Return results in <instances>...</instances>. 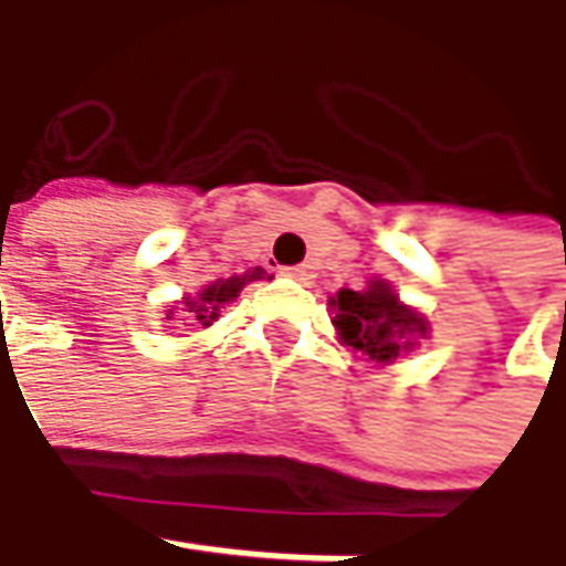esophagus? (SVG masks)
Returning <instances> with one entry per match:
<instances>
[{"mask_svg": "<svg viewBox=\"0 0 566 566\" xmlns=\"http://www.w3.org/2000/svg\"><path fill=\"white\" fill-rule=\"evenodd\" d=\"M286 276H293V280H302V283H308L312 280V268L308 264H295V268H283Z\"/></svg>", "mask_w": 566, "mask_h": 566, "instance_id": "1", "label": "esophagus"}]
</instances>
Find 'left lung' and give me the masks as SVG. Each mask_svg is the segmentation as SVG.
<instances>
[{
	"label": "left lung",
	"mask_w": 566,
	"mask_h": 566,
	"mask_svg": "<svg viewBox=\"0 0 566 566\" xmlns=\"http://www.w3.org/2000/svg\"><path fill=\"white\" fill-rule=\"evenodd\" d=\"M334 327L339 343L353 353H361L375 368L412 353L419 339L428 337V317L406 305L397 290L371 276L365 290H339L331 295Z\"/></svg>",
	"instance_id": "8db88e82"
}]
</instances>
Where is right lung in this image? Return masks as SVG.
I'll return each instance as SVG.
<instances>
[{
  "mask_svg": "<svg viewBox=\"0 0 566 566\" xmlns=\"http://www.w3.org/2000/svg\"><path fill=\"white\" fill-rule=\"evenodd\" d=\"M258 280H271L264 268H249L245 273H232V276H220V280H210L207 286H201L198 293L182 295V302L176 305H166V321H179L186 327H210L217 317H220V308H227L229 302H235L239 293L249 286V283H258Z\"/></svg>",
  "mask_w": 566,
  "mask_h": 566,
  "instance_id": "obj_1",
  "label": "right lung"
}]
</instances>
